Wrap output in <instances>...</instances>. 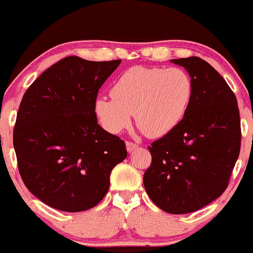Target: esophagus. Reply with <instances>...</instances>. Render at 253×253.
<instances>
[{
    "instance_id": "obj_1",
    "label": "esophagus",
    "mask_w": 253,
    "mask_h": 253,
    "mask_svg": "<svg viewBox=\"0 0 253 253\" xmlns=\"http://www.w3.org/2000/svg\"><path fill=\"white\" fill-rule=\"evenodd\" d=\"M137 148V145L134 144V142H130V141H126V150L127 152H132V151H135Z\"/></svg>"
}]
</instances>
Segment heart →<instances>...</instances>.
<instances>
[{
  "instance_id": "b5f03b06",
  "label": "heart",
  "mask_w": 253,
  "mask_h": 253,
  "mask_svg": "<svg viewBox=\"0 0 253 253\" xmlns=\"http://www.w3.org/2000/svg\"><path fill=\"white\" fill-rule=\"evenodd\" d=\"M112 97L98 96L95 113L102 126L119 134L131 123L151 137L163 136L178 126L192 98V80L181 68L132 67L112 86Z\"/></svg>"
}]
</instances>
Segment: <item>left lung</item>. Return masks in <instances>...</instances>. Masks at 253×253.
Masks as SVG:
<instances>
[{"instance_id": "8db88e82", "label": "left lung", "mask_w": 253, "mask_h": 253, "mask_svg": "<svg viewBox=\"0 0 253 253\" xmlns=\"http://www.w3.org/2000/svg\"><path fill=\"white\" fill-rule=\"evenodd\" d=\"M192 80V98L183 121L148 150L144 175L152 202L171 214L205 207L225 191L240 153V114L222 75L199 58L170 59Z\"/></svg>"}]
</instances>
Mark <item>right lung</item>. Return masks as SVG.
<instances>
[{
	"instance_id": "right-lung-1",
	"label": "right lung",
	"mask_w": 253,
	"mask_h": 253,
	"mask_svg": "<svg viewBox=\"0 0 253 253\" xmlns=\"http://www.w3.org/2000/svg\"><path fill=\"white\" fill-rule=\"evenodd\" d=\"M121 59L66 57L24 93L13 131L28 190L49 207L82 212L107 194L112 169L126 158L123 140L97 123L95 100Z\"/></svg>"
}]
</instances>
